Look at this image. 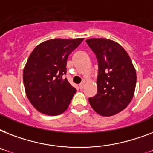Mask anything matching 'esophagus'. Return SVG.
I'll use <instances>...</instances> for the list:
<instances>
[{"label": "esophagus", "mask_w": 153, "mask_h": 153, "mask_svg": "<svg viewBox=\"0 0 153 153\" xmlns=\"http://www.w3.org/2000/svg\"><path fill=\"white\" fill-rule=\"evenodd\" d=\"M85 86V82H81V83L79 84V88L80 89H82Z\"/></svg>", "instance_id": "34e87169"}]
</instances>
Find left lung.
<instances>
[{"instance_id":"1","label":"left lung","mask_w":153,"mask_h":153,"mask_svg":"<svg viewBox=\"0 0 153 153\" xmlns=\"http://www.w3.org/2000/svg\"><path fill=\"white\" fill-rule=\"evenodd\" d=\"M98 60V92L89 102L95 112L109 117L122 111L134 94L136 70L128 53L117 42L104 38L86 40Z\"/></svg>"}]
</instances>
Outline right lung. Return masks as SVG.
I'll return each instance as SVG.
<instances>
[{
    "mask_svg": "<svg viewBox=\"0 0 153 153\" xmlns=\"http://www.w3.org/2000/svg\"><path fill=\"white\" fill-rule=\"evenodd\" d=\"M83 39H53L35 48L23 74L28 100L42 114L55 116L68 108L76 89L62 75L69 55Z\"/></svg>",
    "mask_w": 153,
    "mask_h": 153,
    "instance_id": "right-lung-1",
    "label": "right lung"
}]
</instances>
